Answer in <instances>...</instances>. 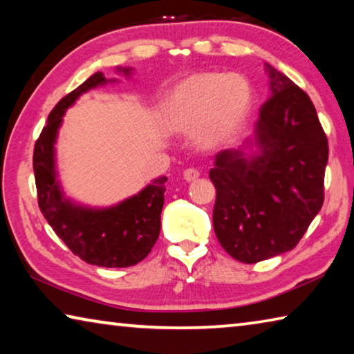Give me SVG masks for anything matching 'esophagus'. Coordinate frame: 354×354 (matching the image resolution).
I'll return each mask as SVG.
<instances>
[{"instance_id": "obj_1", "label": "esophagus", "mask_w": 354, "mask_h": 354, "mask_svg": "<svg viewBox=\"0 0 354 354\" xmlns=\"http://www.w3.org/2000/svg\"><path fill=\"white\" fill-rule=\"evenodd\" d=\"M183 178H184L187 183L195 181V179L200 178V171L195 170V169H187V170H184Z\"/></svg>"}]
</instances>
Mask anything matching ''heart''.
Instances as JSON below:
<instances>
[{
	"label": "heart",
	"instance_id": "1",
	"mask_svg": "<svg viewBox=\"0 0 354 354\" xmlns=\"http://www.w3.org/2000/svg\"><path fill=\"white\" fill-rule=\"evenodd\" d=\"M253 88L237 73H195L178 82L159 106V123L169 133L192 131L200 148H215L234 137L247 122Z\"/></svg>",
	"mask_w": 354,
	"mask_h": 354
}]
</instances>
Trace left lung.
<instances>
[{
    "mask_svg": "<svg viewBox=\"0 0 354 354\" xmlns=\"http://www.w3.org/2000/svg\"><path fill=\"white\" fill-rule=\"evenodd\" d=\"M270 93L254 133L215 156L214 231L227 254L256 263L297 247L322 209L328 139L306 92L266 64Z\"/></svg>",
    "mask_w": 354,
    "mask_h": 354,
    "instance_id": "1",
    "label": "left lung"
}]
</instances>
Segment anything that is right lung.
Wrapping results in <instances>:
<instances>
[{
	"label": "right lung",
	"mask_w": 354,
	"mask_h": 354,
	"mask_svg": "<svg viewBox=\"0 0 354 354\" xmlns=\"http://www.w3.org/2000/svg\"><path fill=\"white\" fill-rule=\"evenodd\" d=\"M124 76L133 68H117ZM117 80H106L101 71L70 92L48 115L46 127L34 147V175L39 207L53 231L87 263L123 268L145 259L160 232L167 176H159L139 194L109 207H91L65 196L56 170V140L65 111L82 93Z\"/></svg>",
	"instance_id": "1"
}]
</instances>
